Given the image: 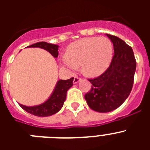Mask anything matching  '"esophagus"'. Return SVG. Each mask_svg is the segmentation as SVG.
Returning a JSON list of instances; mask_svg holds the SVG:
<instances>
[{
    "label": "esophagus",
    "instance_id": "1",
    "mask_svg": "<svg viewBox=\"0 0 150 150\" xmlns=\"http://www.w3.org/2000/svg\"><path fill=\"white\" fill-rule=\"evenodd\" d=\"M80 79H81V78L79 77V76H76L74 79V84H76V83H79Z\"/></svg>",
    "mask_w": 150,
    "mask_h": 150
}]
</instances>
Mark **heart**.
<instances>
[{"label":"heart","mask_w":150,"mask_h":150,"mask_svg":"<svg viewBox=\"0 0 150 150\" xmlns=\"http://www.w3.org/2000/svg\"><path fill=\"white\" fill-rule=\"evenodd\" d=\"M112 45L106 38L92 37L75 41L67 47L62 59L64 67L75 71L81 65L88 76H100L108 68L112 59Z\"/></svg>","instance_id":"b5f03b06"}]
</instances>
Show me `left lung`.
<instances>
[{"mask_svg":"<svg viewBox=\"0 0 150 150\" xmlns=\"http://www.w3.org/2000/svg\"><path fill=\"white\" fill-rule=\"evenodd\" d=\"M113 44L114 55L107 71L92 79L85 95L88 107L99 112L114 110L126 100L134 83L136 60L131 46L116 36L107 34Z\"/></svg>","mask_w":150,"mask_h":150,"instance_id":"left-lung-1","label":"left lung"}]
</instances>
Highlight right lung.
<instances>
[{"label": "right lung", "instance_id": "right-lung-1", "mask_svg": "<svg viewBox=\"0 0 150 150\" xmlns=\"http://www.w3.org/2000/svg\"><path fill=\"white\" fill-rule=\"evenodd\" d=\"M28 47H38L43 49L49 52L54 58H57L59 55V46L55 44L48 43L46 42H39L30 45ZM74 77L69 79H60L57 82L56 86L50 97L44 103L37 106H25L19 104L20 107L24 110L30 114L37 116L46 117L50 116L59 112L63 107L64 102L66 99L67 91L73 86Z\"/></svg>", "mask_w": 150, "mask_h": 150}]
</instances>
